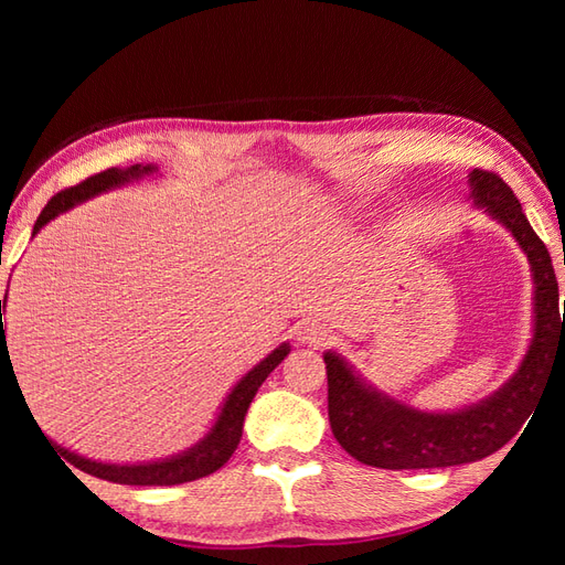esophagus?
I'll list each match as a JSON object with an SVG mask.
<instances>
[{"mask_svg":"<svg viewBox=\"0 0 565 565\" xmlns=\"http://www.w3.org/2000/svg\"><path fill=\"white\" fill-rule=\"evenodd\" d=\"M328 338H330L328 328H322L320 322H316V320H306V322H301V326L296 328V340L301 342V344L320 347Z\"/></svg>","mask_w":565,"mask_h":565,"instance_id":"1","label":"esophagus"}]
</instances>
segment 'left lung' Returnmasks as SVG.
Segmentation results:
<instances>
[{
  "label": "left lung",
  "mask_w": 565,
  "mask_h": 565,
  "mask_svg": "<svg viewBox=\"0 0 565 565\" xmlns=\"http://www.w3.org/2000/svg\"><path fill=\"white\" fill-rule=\"evenodd\" d=\"M471 196L518 239L534 271V338L505 386L459 413H419L369 388L344 359L328 352V415L332 435L356 461L376 468H444L481 461L518 435L556 359H565V310L542 243L512 189L488 170L471 172Z\"/></svg>",
  "instance_id": "1"
}]
</instances>
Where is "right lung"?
<instances>
[{
	"label": "right lung",
	"instance_id": "obj_1",
	"mask_svg": "<svg viewBox=\"0 0 565 565\" xmlns=\"http://www.w3.org/2000/svg\"><path fill=\"white\" fill-rule=\"evenodd\" d=\"M148 172H152L150 164L148 167L134 164V167H128V170H116V167H109V170L87 177L77 186L57 191V194L45 203V209L41 211L39 221H35L33 235L39 233L47 221H53L57 213L72 209L75 203L87 201L92 196L102 194V191H106V189L126 184L128 179H136V177L148 174ZM4 306H7V298L4 301H0V364L9 354L4 322H2ZM286 354H289V344H281L279 350H274L267 359H264V362H259L255 369H252L247 376H243V381L237 383L233 393L227 395L223 411H221L218 419H215V425L209 435L203 437L194 449L172 456V459L154 461V463H138V466H116V463H102V461L84 459V456H77L63 447H57V444H53V441H47V444H53V449L63 454L72 466L79 468V471L104 478V481H111V483L179 486V483L196 481V478L211 476L213 471H218V468L223 463H227V459H231L233 451L237 449L239 437H243V423H245V415H247V407H249L252 398H255V393L259 391L264 379H267L271 371L284 362Z\"/></svg>",
	"mask_w": 565,
	"mask_h": 565
}]
</instances>
